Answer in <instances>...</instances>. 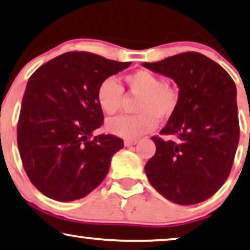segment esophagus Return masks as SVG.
<instances>
[{"instance_id":"34e87169","label":"esophagus","mask_w":250,"mask_h":250,"mask_svg":"<svg viewBox=\"0 0 250 250\" xmlns=\"http://www.w3.org/2000/svg\"><path fill=\"white\" fill-rule=\"evenodd\" d=\"M137 143H138V142H137L136 139H133V140H125V147H131L133 145H136Z\"/></svg>"}]
</instances>
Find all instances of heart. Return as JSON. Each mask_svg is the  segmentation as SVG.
<instances>
[{
	"mask_svg": "<svg viewBox=\"0 0 250 250\" xmlns=\"http://www.w3.org/2000/svg\"><path fill=\"white\" fill-rule=\"evenodd\" d=\"M125 83L132 94L140 96L136 107L139 114L110 119L105 124V129L120 138L133 140L152 131L157 125V118L161 120L170 118L178 107L179 95L174 88L165 85L159 76L146 70L126 76ZM96 101L107 115H113L120 110L122 88L114 77L102 80L96 89Z\"/></svg>",
	"mask_w": 250,
	"mask_h": 250,
	"instance_id": "obj_1",
	"label": "heart"
}]
</instances>
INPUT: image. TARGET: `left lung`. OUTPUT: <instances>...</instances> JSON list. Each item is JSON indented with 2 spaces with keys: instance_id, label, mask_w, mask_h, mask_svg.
<instances>
[{
  "instance_id": "1",
  "label": "left lung",
  "mask_w": 250,
  "mask_h": 250,
  "mask_svg": "<svg viewBox=\"0 0 250 250\" xmlns=\"http://www.w3.org/2000/svg\"><path fill=\"white\" fill-rule=\"evenodd\" d=\"M168 77L179 88L177 110L145 165L150 185L179 205H194L213 196L229 177L239 143L235 83L207 56L187 52L159 62L143 63Z\"/></svg>"
}]
</instances>
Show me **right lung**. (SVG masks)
I'll return each instance as SVG.
<instances>
[{"label": "right lung", "instance_id": "add662e5", "mask_svg": "<svg viewBox=\"0 0 250 250\" xmlns=\"http://www.w3.org/2000/svg\"><path fill=\"white\" fill-rule=\"evenodd\" d=\"M130 64L88 52H68L45 63L28 80L17 138L24 171L42 194L72 202L106 177L124 140L93 136L104 119L96 89L102 80Z\"/></svg>", "mask_w": 250, "mask_h": 250}]
</instances>
